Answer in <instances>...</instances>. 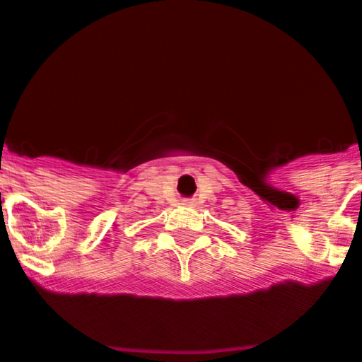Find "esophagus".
I'll use <instances>...</instances> for the list:
<instances>
[{"label": "esophagus", "mask_w": 362, "mask_h": 362, "mask_svg": "<svg viewBox=\"0 0 362 362\" xmlns=\"http://www.w3.org/2000/svg\"><path fill=\"white\" fill-rule=\"evenodd\" d=\"M184 204H187V206H192L194 201H192V199H185V201H184Z\"/></svg>", "instance_id": "1"}]
</instances>
